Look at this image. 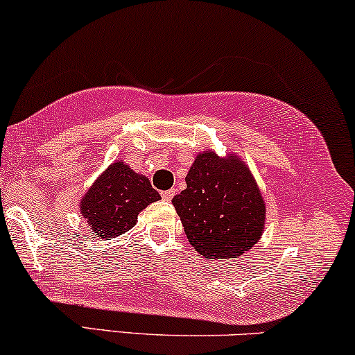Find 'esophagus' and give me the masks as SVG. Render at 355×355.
<instances>
[{"label":"esophagus","mask_w":355,"mask_h":355,"mask_svg":"<svg viewBox=\"0 0 355 355\" xmlns=\"http://www.w3.org/2000/svg\"><path fill=\"white\" fill-rule=\"evenodd\" d=\"M175 196V190L172 188V190H165V191H162V198L165 200V201H168V200H172Z\"/></svg>","instance_id":"obj_1"}]
</instances>
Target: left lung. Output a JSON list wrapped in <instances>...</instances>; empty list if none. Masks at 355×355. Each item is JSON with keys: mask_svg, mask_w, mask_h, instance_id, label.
<instances>
[{"mask_svg": "<svg viewBox=\"0 0 355 355\" xmlns=\"http://www.w3.org/2000/svg\"><path fill=\"white\" fill-rule=\"evenodd\" d=\"M187 188L172 205L190 244L206 259H234L262 234L266 205L254 177L236 155L203 152L185 177Z\"/></svg>", "mask_w": 355, "mask_h": 355, "instance_id": "obj_1", "label": "left lung"}]
</instances>
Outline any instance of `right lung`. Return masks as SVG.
<instances>
[{
	"mask_svg": "<svg viewBox=\"0 0 355 355\" xmlns=\"http://www.w3.org/2000/svg\"><path fill=\"white\" fill-rule=\"evenodd\" d=\"M157 200L159 191L146 177L134 173L123 162H114L83 196L80 213L98 237L113 239L132 230L137 214Z\"/></svg>",
	"mask_w": 355,
	"mask_h": 355,
	"instance_id": "add662e5",
	"label": "right lung"
}]
</instances>
